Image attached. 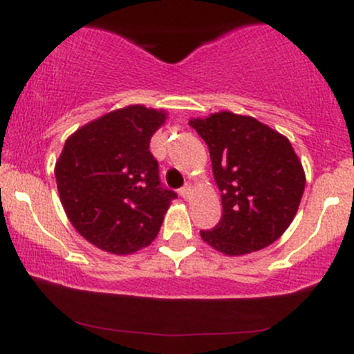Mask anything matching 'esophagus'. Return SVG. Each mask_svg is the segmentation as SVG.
Segmentation results:
<instances>
[{"mask_svg": "<svg viewBox=\"0 0 354 354\" xmlns=\"http://www.w3.org/2000/svg\"><path fill=\"white\" fill-rule=\"evenodd\" d=\"M191 193H193V189H191L189 185H185V186H183V188L180 189V194H181L183 198H185V200H188V198L191 196Z\"/></svg>", "mask_w": 354, "mask_h": 354, "instance_id": "esophagus-1", "label": "esophagus"}]
</instances>
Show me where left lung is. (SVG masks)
I'll return each mask as SVG.
<instances>
[{"mask_svg": "<svg viewBox=\"0 0 354 354\" xmlns=\"http://www.w3.org/2000/svg\"><path fill=\"white\" fill-rule=\"evenodd\" d=\"M208 145L223 214L203 241L228 256L274 243L293 221L304 171L290 140L251 116L221 111L189 120Z\"/></svg>", "mask_w": 354, "mask_h": 354, "instance_id": "left-lung-1", "label": "left lung"}]
</instances>
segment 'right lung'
Listing matches in <instances>:
<instances>
[{
    "label": "right lung",
    "mask_w": 354,
    "mask_h": 354,
    "mask_svg": "<svg viewBox=\"0 0 354 354\" xmlns=\"http://www.w3.org/2000/svg\"><path fill=\"white\" fill-rule=\"evenodd\" d=\"M166 113L133 104L84 124L64 143L55 176L76 231L113 254L148 246L176 193L161 186L149 141Z\"/></svg>",
    "instance_id": "right-lung-1"
}]
</instances>
